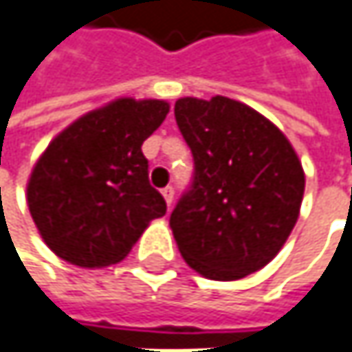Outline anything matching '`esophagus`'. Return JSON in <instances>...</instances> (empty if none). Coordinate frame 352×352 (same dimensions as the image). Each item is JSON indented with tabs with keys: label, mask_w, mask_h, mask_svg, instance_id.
<instances>
[{
	"label": "esophagus",
	"mask_w": 352,
	"mask_h": 352,
	"mask_svg": "<svg viewBox=\"0 0 352 352\" xmlns=\"http://www.w3.org/2000/svg\"><path fill=\"white\" fill-rule=\"evenodd\" d=\"M162 195H164V199H166V205L172 207V203H174V188H172V186H166V188L162 190Z\"/></svg>",
	"instance_id": "34e87169"
}]
</instances>
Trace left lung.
<instances>
[{
	"label": "left lung",
	"instance_id": "1",
	"mask_svg": "<svg viewBox=\"0 0 352 352\" xmlns=\"http://www.w3.org/2000/svg\"><path fill=\"white\" fill-rule=\"evenodd\" d=\"M174 116L195 160L192 184L170 215L178 250L207 278H244L278 254L297 223L301 162L268 118L238 100L180 98Z\"/></svg>",
	"mask_w": 352,
	"mask_h": 352
}]
</instances>
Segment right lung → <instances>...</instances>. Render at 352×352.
Wrapping results in <instances>:
<instances>
[{
  "mask_svg": "<svg viewBox=\"0 0 352 352\" xmlns=\"http://www.w3.org/2000/svg\"><path fill=\"white\" fill-rule=\"evenodd\" d=\"M168 110L164 100L118 98L49 143L26 199L38 234L59 258L82 268L120 263L149 221L166 215L141 145Z\"/></svg>",
  "mask_w": 352,
  "mask_h": 352,
  "instance_id": "add662e5",
  "label": "right lung"
}]
</instances>
